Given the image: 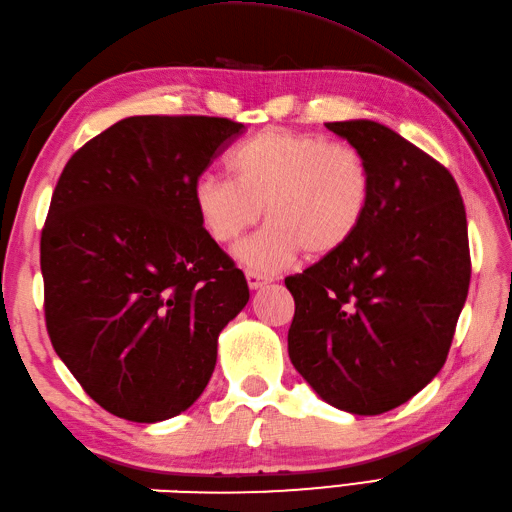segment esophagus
Masks as SVG:
<instances>
[{
    "mask_svg": "<svg viewBox=\"0 0 512 512\" xmlns=\"http://www.w3.org/2000/svg\"><path fill=\"white\" fill-rule=\"evenodd\" d=\"M246 281H248L250 290H259V288H264L268 284L266 277H262L259 273H253V270H248V273H246Z\"/></svg>",
    "mask_w": 512,
    "mask_h": 512,
    "instance_id": "34e87169",
    "label": "esophagus"
}]
</instances>
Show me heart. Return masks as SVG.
I'll list each match as a JSON object with an SVG mask.
<instances>
[{"mask_svg":"<svg viewBox=\"0 0 512 512\" xmlns=\"http://www.w3.org/2000/svg\"><path fill=\"white\" fill-rule=\"evenodd\" d=\"M228 167L233 180L195 182V213L213 242L231 244L264 209V231L235 250L239 262L262 273L288 268L303 250L310 257L339 253L372 204V171L361 151L317 134L264 129L233 151Z\"/></svg>","mask_w":512,"mask_h":512,"instance_id":"heart-1","label":"heart"}]
</instances>
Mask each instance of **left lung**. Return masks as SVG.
<instances>
[{"mask_svg":"<svg viewBox=\"0 0 512 512\" xmlns=\"http://www.w3.org/2000/svg\"><path fill=\"white\" fill-rule=\"evenodd\" d=\"M367 160L374 193L339 253L288 277V354L328 405L378 416L427 387L447 361L469 295L458 184L440 162L376 121L325 123Z\"/></svg>","mask_w":512,"mask_h":512,"instance_id":"obj_1","label":"left lung"}]
</instances>
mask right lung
I'll return each mask as SVG.
<instances>
[{"mask_svg": "<svg viewBox=\"0 0 512 512\" xmlns=\"http://www.w3.org/2000/svg\"><path fill=\"white\" fill-rule=\"evenodd\" d=\"M242 132L228 118L129 116L76 151L52 193L41 233L50 341L118 418L187 411L248 303L244 273L193 206L202 171Z\"/></svg>", "mask_w": 512, "mask_h": 512, "instance_id": "1", "label": "right lung"}]
</instances>
